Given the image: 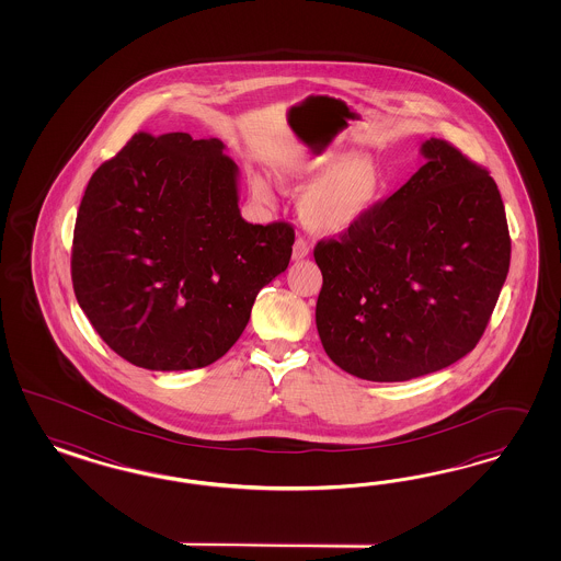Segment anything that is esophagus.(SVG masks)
Listing matches in <instances>:
<instances>
[{
    "mask_svg": "<svg viewBox=\"0 0 561 561\" xmlns=\"http://www.w3.org/2000/svg\"><path fill=\"white\" fill-rule=\"evenodd\" d=\"M310 253V247H308V242H306L305 238H298L296 242H294V247H291V259L294 261H302Z\"/></svg>",
    "mask_w": 561,
    "mask_h": 561,
    "instance_id": "esophagus-1",
    "label": "esophagus"
}]
</instances>
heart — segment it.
<instances>
[{
    "label": "heart",
    "mask_w": 561,
    "mask_h": 561,
    "mask_svg": "<svg viewBox=\"0 0 561 561\" xmlns=\"http://www.w3.org/2000/svg\"><path fill=\"white\" fill-rule=\"evenodd\" d=\"M279 176L294 188H306L298 214L308 230L319 234H343L373 209L380 193V174L368 158H356L341 167L337 160L319 158L296 167H282ZM256 199L272 204L270 183L251 174Z\"/></svg>",
    "instance_id": "heart-1"
}]
</instances>
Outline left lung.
<instances>
[{
    "label": "left lung",
    "mask_w": 561,
    "mask_h": 561,
    "mask_svg": "<svg viewBox=\"0 0 561 561\" xmlns=\"http://www.w3.org/2000/svg\"><path fill=\"white\" fill-rule=\"evenodd\" d=\"M424 167L343 232L321 240L317 329L341 370L403 382L467 356L510 267L506 211L490 172L430 137Z\"/></svg>",
    "instance_id": "8db88e82"
}]
</instances>
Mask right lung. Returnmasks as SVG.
Returning a JSON list of instances; mask_svg holds the SVG:
<instances>
[{
    "instance_id": "obj_1",
    "label": "right lung",
    "mask_w": 561,
    "mask_h": 561,
    "mask_svg": "<svg viewBox=\"0 0 561 561\" xmlns=\"http://www.w3.org/2000/svg\"><path fill=\"white\" fill-rule=\"evenodd\" d=\"M218 137L137 134L85 187L71 249L78 305L146 370H195L242 335L256 294L288 270L294 230L242 220Z\"/></svg>"
}]
</instances>
